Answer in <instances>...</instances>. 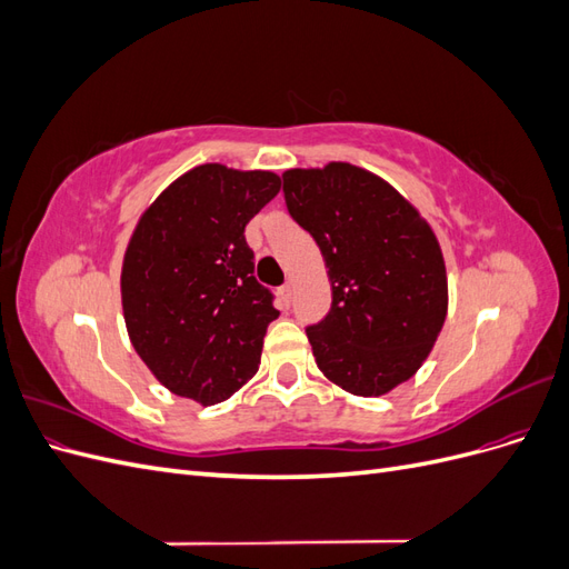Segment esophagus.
Instances as JSON below:
<instances>
[{
  "mask_svg": "<svg viewBox=\"0 0 569 569\" xmlns=\"http://www.w3.org/2000/svg\"><path fill=\"white\" fill-rule=\"evenodd\" d=\"M278 295H280L282 303L289 306V303H291V297H295V287H291V284H282V287L278 289Z\"/></svg>",
  "mask_w": 569,
  "mask_h": 569,
  "instance_id": "esophagus-1",
  "label": "esophagus"
}]
</instances>
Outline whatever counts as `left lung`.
Instances as JSON below:
<instances>
[{"mask_svg":"<svg viewBox=\"0 0 569 569\" xmlns=\"http://www.w3.org/2000/svg\"><path fill=\"white\" fill-rule=\"evenodd\" d=\"M282 180L332 284L330 313L306 330L316 363L343 391L385 396L420 370L449 313L439 239L399 189L360 166L289 168Z\"/></svg>","mask_w":569,"mask_h":569,"instance_id":"8db88e82","label":"left lung"}]
</instances>
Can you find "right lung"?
I'll return each mask as SVG.
<instances>
[{
    "instance_id": "1",
    "label": "right lung",
    "mask_w": 569,
    "mask_h": 569,
    "mask_svg": "<svg viewBox=\"0 0 569 569\" xmlns=\"http://www.w3.org/2000/svg\"><path fill=\"white\" fill-rule=\"evenodd\" d=\"M272 170L201 163L170 182L137 220L120 268L132 347L176 396L230 399L258 370L280 316L253 278L247 222L280 192Z\"/></svg>"
}]
</instances>
